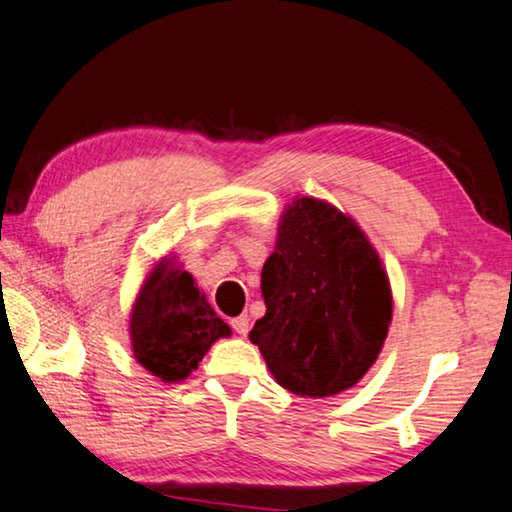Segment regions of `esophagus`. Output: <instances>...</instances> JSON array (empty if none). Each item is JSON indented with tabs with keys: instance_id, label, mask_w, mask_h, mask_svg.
Returning <instances> with one entry per match:
<instances>
[{
	"instance_id": "esophagus-1",
	"label": "esophagus",
	"mask_w": 512,
	"mask_h": 512,
	"mask_svg": "<svg viewBox=\"0 0 512 512\" xmlns=\"http://www.w3.org/2000/svg\"><path fill=\"white\" fill-rule=\"evenodd\" d=\"M231 328L236 330L238 335L245 337V335L249 333V317H247V315H240V317H236V319H231Z\"/></svg>"
}]
</instances>
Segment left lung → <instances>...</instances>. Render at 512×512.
Instances as JSON below:
<instances>
[{
    "label": "left lung",
    "mask_w": 512,
    "mask_h": 512,
    "mask_svg": "<svg viewBox=\"0 0 512 512\" xmlns=\"http://www.w3.org/2000/svg\"><path fill=\"white\" fill-rule=\"evenodd\" d=\"M261 290L267 310L249 339L283 389L335 396L378 360L393 310L387 272L357 222L333 204H288Z\"/></svg>",
    "instance_id": "8db88e82"
}]
</instances>
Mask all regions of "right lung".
I'll return each mask as SVG.
<instances>
[{
  "label": "right lung",
  "instance_id": "obj_1",
  "mask_svg": "<svg viewBox=\"0 0 512 512\" xmlns=\"http://www.w3.org/2000/svg\"><path fill=\"white\" fill-rule=\"evenodd\" d=\"M231 328L215 315L193 276L170 258L155 265L130 315L132 353L143 369L164 382L191 375L211 344Z\"/></svg>",
  "mask_w": 512,
  "mask_h": 512
}]
</instances>
